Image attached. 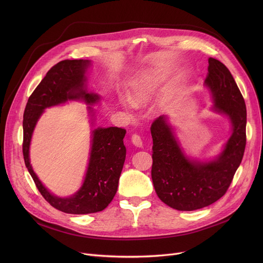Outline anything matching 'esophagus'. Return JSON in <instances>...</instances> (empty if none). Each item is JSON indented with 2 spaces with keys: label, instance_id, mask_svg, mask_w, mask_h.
<instances>
[{
  "label": "esophagus",
  "instance_id": "obj_1",
  "mask_svg": "<svg viewBox=\"0 0 263 263\" xmlns=\"http://www.w3.org/2000/svg\"><path fill=\"white\" fill-rule=\"evenodd\" d=\"M131 141L137 147H142L143 146V140H142V137L139 134H133L132 137H131Z\"/></svg>",
  "mask_w": 263,
  "mask_h": 263
}]
</instances>
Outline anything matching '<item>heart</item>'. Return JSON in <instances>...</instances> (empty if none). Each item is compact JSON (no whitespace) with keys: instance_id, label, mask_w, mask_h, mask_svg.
Segmentation results:
<instances>
[{"instance_id":"heart-1","label":"heart","mask_w":263,"mask_h":263,"mask_svg":"<svg viewBox=\"0 0 263 263\" xmlns=\"http://www.w3.org/2000/svg\"><path fill=\"white\" fill-rule=\"evenodd\" d=\"M158 83V76L151 73L133 82L130 90V100L134 105L146 103L153 95Z\"/></svg>"}]
</instances>
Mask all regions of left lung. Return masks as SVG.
Listing matches in <instances>:
<instances>
[{
    "label": "left lung",
    "mask_w": 263,
    "mask_h": 263,
    "mask_svg": "<svg viewBox=\"0 0 263 263\" xmlns=\"http://www.w3.org/2000/svg\"><path fill=\"white\" fill-rule=\"evenodd\" d=\"M204 83L214 98V108L227 114L233 132L224 151L209 163L192 162L179 148L166 117L151 124L153 168L151 178L157 195L171 208L193 211L210 205L223 197L243 159L246 145V105L228 68L209 59Z\"/></svg>",
    "instance_id": "obj_1"
}]
</instances>
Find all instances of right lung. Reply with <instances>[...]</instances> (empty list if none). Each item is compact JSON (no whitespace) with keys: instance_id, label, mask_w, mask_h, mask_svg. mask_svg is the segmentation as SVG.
I'll return each instance as SVG.
<instances>
[{"instance_id":"obj_1","label":"right lung","mask_w":263,"mask_h":263,"mask_svg":"<svg viewBox=\"0 0 263 263\" xmlns=\"http://www.w3.org/2000/svg\"><path fill=\"white\" fill-rule=\"evenodd\" d=\"M88 61H62L54 65L27 100L23 114L22 153L25 166L43 197L55 209L70 214H88L104 210L113 200L126 159L123 137L126 130L117 127L93 131L92 146L85 181L71 198L51 195L32 170L29 148L35 124L44 109L71 99L95 103L99 97L84 88V73Z\"/></svg>"}]
</instances>
